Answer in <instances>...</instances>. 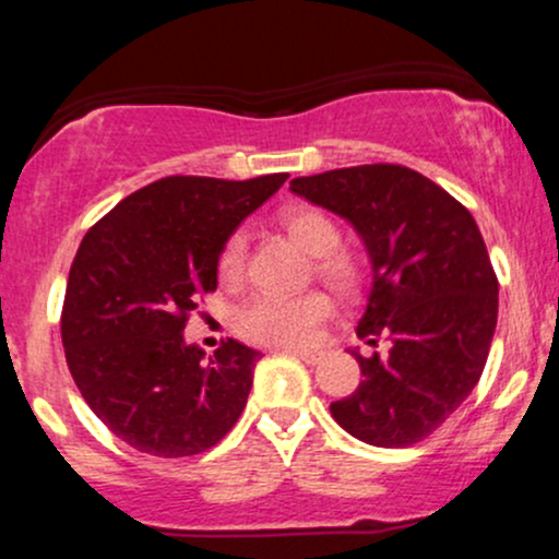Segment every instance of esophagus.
<instances>
[{
    "label": "esophagus",
    "instance_id": "34e87169",
    "mask_svg": "<svg viewBox=\"0 0 559 559\" xmlns=\"http://www.w3.org/2000/svg\"><path fill=\"white\" fill-rule=\"evenodd\" d=\"M284 352H286V355L299 357V360L307 362V365H316L320 360V352L318 349H297V346H286Z\"/></svg>",
    "mask_w": 559,
    "mask_h": 559
}]
</instances>
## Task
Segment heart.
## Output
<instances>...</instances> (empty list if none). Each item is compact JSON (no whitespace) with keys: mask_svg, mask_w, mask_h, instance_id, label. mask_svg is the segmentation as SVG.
<instances>
[{"mask_svg":"<svg viewBox=\"0 0 559 559\" xmlns=\"http://www.w3.org/2000/svg\"><path fill=\"white\" fill-rule=\"evenodd\" d=\"M286 230L305 247L312 258H318V275L336 292L349 294L362 284V265L352 254L338 252L342 230L329 215L320 210L305 207L286 217ZM247 258V236L234 234L221 252V278L234 284L243 273ZM331 299L320 292L281 297V294H262L239 312V331L243 338L267 346H305L316 338L320 325L331 316Z\"/></svg>","mask_w":559,"mask_h":559,"instance_id":"b5f03b06","label":"heart"}]
</instances>
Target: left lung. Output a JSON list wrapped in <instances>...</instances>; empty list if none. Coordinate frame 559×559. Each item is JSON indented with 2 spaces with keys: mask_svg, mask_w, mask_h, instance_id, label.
<instances>
[{
  "mask_svg": "<svg viewBox=\"0 0 559 559\" xmlns=\"http://www.w3.org/2000/svg\"><path fill=\"white\" fill-rule=\"evenodd\" d=\"M292 191L360 234L373 281L357 336L389 338L386 357L352 352L362 381L331 404L333 420L365 444H418L476 389L497 329L499 284L476 221L402 165L301 176Z\"/></svg>",
  "mask_w": 559,
  "mask_h": 559,
  "instance_id": "1",
  "label": "left lung"
}]
</instances>
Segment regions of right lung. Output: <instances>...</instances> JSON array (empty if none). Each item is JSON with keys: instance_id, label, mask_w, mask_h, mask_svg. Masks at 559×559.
Masks as SVG:
<instances>
[{"instance_id": "right-lung-1", "label": "right lung", "mask_w": 559, "mask_h": 559, "mask_svg": "<svg viewBox=\"0 0 559 559\" xmlns=\"http://www.w3.org/2000/svg\"><path fill=\"white\" fill-rule=\"evenodd\" d=\"M286 178H159L83 236L62 305L66 360L96 418L139 452L189 457L239 420L260 352L228 338L204 357L183 329L217 288L230 234Z\"/></svg>"}]
</instances>
